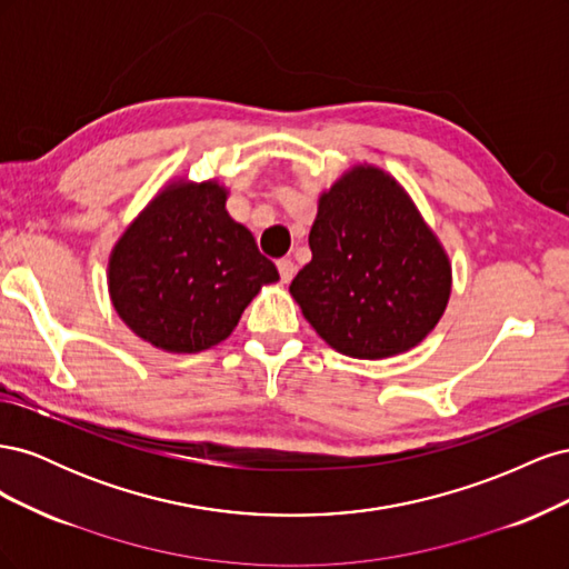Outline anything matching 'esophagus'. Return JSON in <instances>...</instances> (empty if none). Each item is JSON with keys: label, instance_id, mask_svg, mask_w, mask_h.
<instances>
[{"label": "esophagus", "instance_id": "34e87169", "mask_svg": "<svg viewBox=\"0 0 569 569\" xmlns=\"http://www.w3.org/2000/svg\"><path fill=\"white\" fill-rule=\"evenodd\" d=\"M278 270H280L282 282H291V278H295V272H297V266H295V261H291V258H280Z\"/></svg>", "mask_w": 569, "mask_h": 569}]
</instances>
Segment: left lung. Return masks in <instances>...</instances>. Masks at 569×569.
I'll use <instances>...</instances> for the list:
<instances>
[{"mask_svg": "<svg viewBox=\"0 0 569 569\" xmlns=\"http://www.w3.org/2000/svg\"><path fill=\"white\" fill-rule=\"evenodd\" d=\"M313 258L289 295L343 356L380 360L410 351L451 299L449 253L401 182L356 163L318 199Z\"/></svg>", "mask_w": 569, "mask_h": 569, "instance_id": "left-lung-1", "label": "left lung"}]
</instances>
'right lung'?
Returning <instances> with one entry per match:
<instances>
[{
	"label": "right lung",
	"instance_id": "right-lung-1",
	"mask_svg": "<svg viewBox=\"0 0 569 569\" xmlns=\"http://www.w3.org/2000/svg\"><path fill=\"white\" fill-rule=\"evenodd\" d=\"M216 178L166 182L109 256L118 318L151 347L199 353L228 339L244 308L280 280L253 234L230 218Z\"/></svg>",
	"mask_w": 569,
	"mask_h": 569
}]
</instances>
